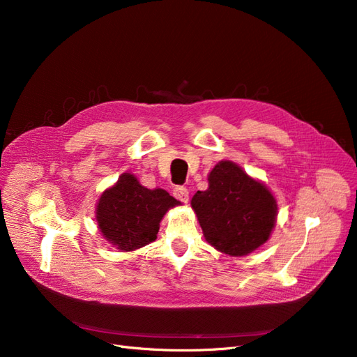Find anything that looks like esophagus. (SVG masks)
<instances>
[{
	"label": "esophagus",
	"mask_w": 357,
	"mask_h": 357,
	"mask_svg": "<svg viewBox=\"0 0 357 357\" xmlns=\"http://www.w3.org/2000/svg\"><path fill=\"white\" fill-rule=\"evenodd\" d=\"M172 195H174L178 201L188 204L189 202V190L185 186H176L172 190Z\"/></svg>",
	"instance_id": "esophagus-1"
}]
</instances>
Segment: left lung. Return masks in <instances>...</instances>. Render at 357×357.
I'll use <instances>...</instances> for the list:
<instances>
[{"label": "left lung", "instance_id": "left-lung-1", "mask_svg": "<svg viewBox=\"0 0 357 357\" xmlns=\"http://www.w3.org/2000/svg\"><path fill=\"white\" fill-rule=\"evenodd\" d=\"M190 205L205 240L229 256H245L268 241L277 220V201L264 183L231 160H220L208 174V189Z\"/></svg>", "mask_w": 357, "mask_h": 357}]
</instances>
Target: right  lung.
<instances>
[{
    "label": "right lung",
    "mask_w": 357,
    "mask_h": 357,
    "mask_svg": "<svg viewBox=\"0 0 357 357\" xmlns=\"http://www.w3.org/2000/svg\"><path fill=\"white\" fill-rule=\"evenodd\" d=\"M164 189H147L123 172L96 204V222L104 238L121 252H134L156 240L165 213L178 205Z\"/></svg>",
    "instance_id": "obj_1"
}]
</instances>
